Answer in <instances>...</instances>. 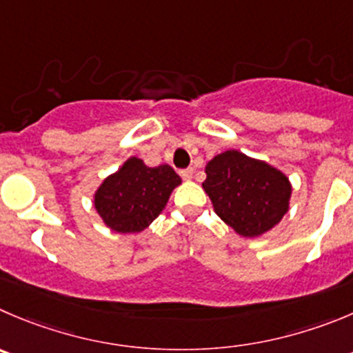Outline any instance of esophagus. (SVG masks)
Wrapping results in <instances>:
<instances>
[{"label":"esophagus","mask_w":353,"mask_h":353,"mask_svg":"<svg viewBox=\"0 0 353 353\" xmlns=\"http://www.w3.org/2000/svg\"><path fill=\"white\" fill-rule=\"evenodd\" d=\"M192 174H194L192 168H187V170H180V176H182L183 180H190V179H192Z\"/></svg>","instance_id":"1"}]
</instances>
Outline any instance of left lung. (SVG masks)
<instances>
[{
  "label": "left lung",
  "mask_w": 353,
  "mask_h": 353,
  "mask_svg": "<svg viewBox=\"0 0 353 353\" xmlns=\"http://www.w3.org/2000/svg\"><path fill=\"white\" fill-rule=\"evenodd\" d=\"M203 189L214 213L243 237L268 232L290 210L291 183L286 174L234 149L206 164Z\"/></svg>",
  "instance_id": "obj_1"
}]
</instances>
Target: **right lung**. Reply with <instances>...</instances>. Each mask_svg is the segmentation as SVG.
Listing matches in <instances>:
<instances>
[{"label": "right lung", "instance_id": "obj_1", "mask_svg": "<svg viewBox=\"0 0 353 353\" xmlns=\"http://www.w3.org/2000/svg\"><path fill=\"white\" fill-rule=\"evenodd\" d=\"M182 179L168 164L149 168L139 157H130L97 189L93 204L110 230L142 232L166 206Z\"/></svg>", "mask_w": 353, "mask_h": 353}]
</instances>
